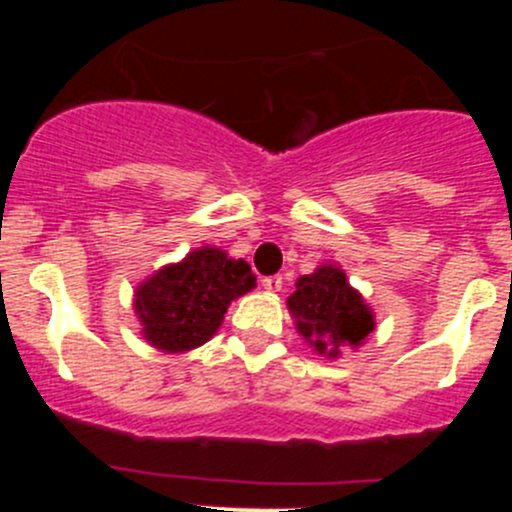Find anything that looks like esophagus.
<instances>
[{"mask_svg":"<svg viewBox=\"0 0 512 512\" xmlns=\"http://www.w3.org/2000/svg\"><path fill=\"white\" fill-rule=\"evenodd\" d=\"M262 287H265L267 292H280V289H282V277L280 275L262 277Z\"/></svg>","mask_w":512,"mask_h":512,"instance_id":"34e87169","label":"esophagus"}]
</instances>
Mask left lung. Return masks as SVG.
Instances as JSON below:
<instances>
[{
  "label": "left lung",
  "mask_w": 512,
  "mask_h": 512,
  "mask_svg": "<svg viewBox=\"0 0 512 512\" xmlns=\"http://www.w3.org/2000/svg\"><path fill=\"white\" fill-rule=\"evenodd\" d=\"M294 287L287 309L317 354L339 356V349L359 347L374 332V312L337 265L317 267Z\"/></svg>",
  "instance_id": "obj_1"
}]
</instances>
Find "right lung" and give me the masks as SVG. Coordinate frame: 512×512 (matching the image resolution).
Returning <instances> with one entry per match:
<instances>
[{"label": "right lung", "instance_id": "right-lung-1", "mask_svg": "<svg viewBox=\"0 0 512 512\" xmlns=\"http://www.w3.org/2000/svg\"><path fill=\"white\" fill-rule=\"evenodd\" d=\"M252 287L255 275L245 260H232L218 247H198L141 282L133 309L151 347L180 354L208 342L232 299Z\"/></svg>", "mask_w": 512, "mask_h": 512}]
</instances>
